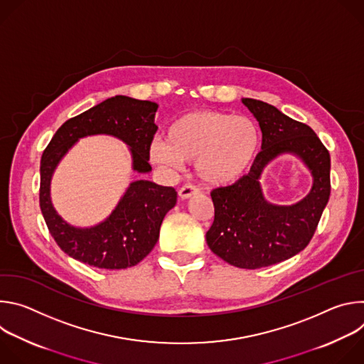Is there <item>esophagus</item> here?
<instances>
[{
  "label": "esophagus",
  "mask_w": 364,
  "mask_h": 364,
  "mask_svg": "<svg viewBox=\"0 0 364 364\" xmlns=\"http://www.w3.org/2000/svg\"><path fill=\"white\" fill-rule=\"evenodd\" d=\"M197 193H198V188L194 187V186H191V184H186V186H183V187L178 190V196H180L181 200L190 198L191 196H194V194H197Z\"/></svg>",
  "instance_id": "obj_1"
}]
</instances>
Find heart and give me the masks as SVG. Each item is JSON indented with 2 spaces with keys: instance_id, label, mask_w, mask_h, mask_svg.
Instances as JSON below:
<instances>
[{
  "instance_id": "obj_1",
  "label": "heart",
  "mask_w": 364,
  "mask_h": 364,
  "mask_svg": "<svg viewBox=\"0 0 364 364\" xmlns=\"http://www.w3.org/2000/svg\"><path fill=\"white\" fill-rule=\"evenodd\" d=\"M259 146L261 132L250 118L223 111H198L177 118L166 141L155 139L149 145V159L168 168L196 161V173L204 184L226 187L249 171Z\"/></svg>"
}]
</instances>
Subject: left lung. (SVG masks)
I'll return each instance as SVG.
<instances>
[{
	"label": "left lung",
	"instance_id": "obj_1",
	"mask_svg": "<svg viewBox=\"0 0 364 364\" xmlns=\"http://www.w3.org/2000/svg\"><path fill=\"white\" fill-rule=\"evenodd\" d=\"M262 131V151L239 181L212 191L215 220L205 242L228 264L257 269L299 253L314 236L330 198V154L308 125L294 121L267 102L242 99ZM282 153H292L314 177L310 193L298 203L279 206L263 196L264 167Z\"/></svg>",
	"mask_w": 364,
	"mask_h": 364
}]
</instances>
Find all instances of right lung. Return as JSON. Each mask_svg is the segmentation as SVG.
<instances>
[{
    "label": "right lung",
    "mask_w": 364,
    "mask_h": 364,
    "mask_svg": "<svg viewBox=\"0 0 364 364\" xmlns=\"http://www.w3.org/2000/svg\"><path fill=\"white\" fill-rule=\"evenodd\" d=\"M159 105L129 96H114L89 111L66 121L51 138L40 163V209L50 235L59 247L76 261L100 269L135 267L154 249L166 215L177 201L173 187L148 180L129 184L112 213L97 225L77 228L68 223L55 209L50 183L69 149L85 136L111 135L128 145L132 171H151L149 145L157 125Z\"/></svg>",
    "instance_id": "right-lung-1"
}]
</instances>
